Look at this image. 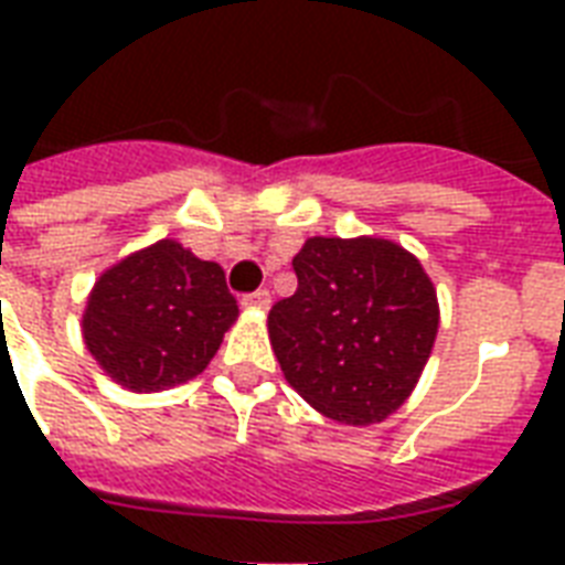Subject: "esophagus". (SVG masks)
Instances as JSON below:
<instances>
[{
    "instance_id": "obj_1",
    "label": "esophagus",
    "mask_w": 565,
    "mask_h": 565,
    "mask_svg": "<svg viewBox=\"0 0 565 565\" xmlns=\"http://www.w3.org/2000/svg\"><path fill=\"white\" fill-rule=\"evenodd\" d=\"M239 305L243 308H257V310H266L269 305H273V296H269V290H255V292H246L243 299H239Z\"/></svg>"
}]
</instances>
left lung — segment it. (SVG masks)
Instances as JSON below:
<instances>
[{
    "label": "left lung",
    "mask_w": 565,
    "mask_h": 565,
    "mask_svg": "<svg viewBox=\"0 0 565 565\" xmlns=\"http://www.w3.org/2000/svg\"><path fill=\"white\" fill-rule=\"evenodd\" d=\"M292 269L299 287L269 310L284 377L331 419L384 422L430 358L439 326L430 278L411 252L375 237H313Z\"/></svg>",
    "instance_id": "8db88e82"
}]
</instances>
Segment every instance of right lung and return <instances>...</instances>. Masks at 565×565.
Returning <instances> with one entry per match:
<instances>
[{
    "label": "right lung",
    "mask_w": 565,
    "mask_h": 565,
    "mask_svg": "<svg viewBox=\"0 0 565 565\" xmlns=\"http://www.w3.org/2000/svg\"><path fill=\"white\" fill-rule=\"evenodd\" d=\"M237 313L220 264L161 239L102 275L82 331L102 370L140 393L199 375Z\"/></svg>",
    "instance_id": "add662e5"
}]
</instances>
